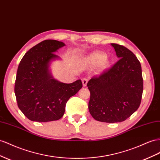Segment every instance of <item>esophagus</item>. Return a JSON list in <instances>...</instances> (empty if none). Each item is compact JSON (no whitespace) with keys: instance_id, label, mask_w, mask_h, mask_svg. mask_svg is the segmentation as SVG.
I'll return each mask as SVG.
<instances>
[{"instance_id":"esophagus-1","label":"esophagus","mask_w":160,"mask_h":160,"mask_svg":"<svg viewBox=\"0 0 160 160\" xmlns=\"http://www.w3.org/2000/svg\"><path fill=\"white\" fill-rule=\"evenodd\" d=\"M88 82V79L87 78H84L83 79V80H82V83H83V85L84 87H85V86L87 85Z\"/></svg>"}]
</instances>
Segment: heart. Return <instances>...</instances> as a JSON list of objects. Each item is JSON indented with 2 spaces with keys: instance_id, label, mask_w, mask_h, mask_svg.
<instances>
[{
  "instance_id": "1",
  "label": "heart",
  "mask_w": 160,
  "mask_h": 160,
  "mask_svg": "<svg viewBox=\"0 0 160 160\" xmlns=\"http://www.w3.org/2000/svg\"><path fill=\"white\" fill-rule=\"evenodd\" d=\"M88 62L91 65H98L101 63L103 67H106L108 65V60L106 58V55L99 52H95L91 54L88 58Z\"/></svg>"
}]
</instances>
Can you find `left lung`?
<instances>
[{
  "instance_id": "left-lung-1",
  "label": "left lung",
  "mask_w": 160,
  "mask_h": 160,
  "mask_svg": "<svg viewBox=\"0 0 160 160\" xmlns=\"http://www.w3.org/2000/svg\"><path fill=\"white\" fill-rule=\"evenodd\" d=\"M119 60L87 84L90 92L88 108L92 117L103 122L124 121L141 104L143 90L141 66L132 52L111 44Z\"/></svg>"
}]
</instances>
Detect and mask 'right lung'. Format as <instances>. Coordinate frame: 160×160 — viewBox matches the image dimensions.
<instances>
[{"label": "right lung", "instance_id": "1", "mask_svg": "<svg viewBox=\"0 0 160 160\" xmlns=\"http://www.w3.org/2000/svg\"><path fill=\"white\" fill-rule=\"evenodd\" d=\"M64 46L57 40H44L29 50L20 61L15 93L19 108L30 120L44 122L61 118L68 99L83 87L80 79L64 83L50 74V62L58 58L54 52Z\"/></svg>", "mask_w": 160, "mask_h": 160}]
</instances>
